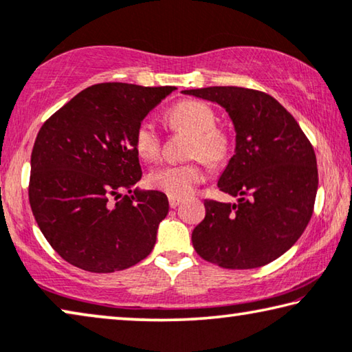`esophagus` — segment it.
<instances>
[{
  "instance_id": "34e87169",
  "label": "esophagus",
  "mask_w": 352,
  "mask_h": 352,
  "mask_svg": "<svg viewBox=\"0 0 352 352\" xmlns=\"http://www.w3.org/2000/svg\"><path fill=\"white\" fill-rule=\"evenodd\" d=\"M182 204V199L180 197H172V196H169V205H170V208H177L178 205Z\"/></svg>"
}]
</instances>
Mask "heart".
<instances>
[{
	"instance_id": "obj_1",
	"label": "heart",
	"mask_w": 352,
	"mask_h": 352,
	"mask_svg": "<svg viewBox=\"0 0 352 352\" xmlns=\"http://www.w3.org/2000/svg\"><path fill=\"white\" fill-rule=\"evenodd\" d=\"M166 122L172 130L191 133L189 156H202L210 163H219L230 150L227 133L216 128V114L199 100H182L166 113ZM135 148L146 161H155L161 153V135L150 120L136 126ZM205 167L200 160L185 164H166L155 169L148 177L150 186L172 197H186L205 180Z\"/></svg>"
}]
</instances>
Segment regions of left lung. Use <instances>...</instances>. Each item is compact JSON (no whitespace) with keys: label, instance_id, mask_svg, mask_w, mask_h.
Segmentation results:
<instances>
[{"label":"left lung","instance_id":"left-lung-1","mask_svg":"<svg viewBox=\"0 0 352 352\" xmlns=\"http://www.w3.org/2000/svg\"><path fill=\"white\" fill-rule=\"evenodd\" d=\"M183 94L221 104L236 131L235 155L217 188L238 202L205 200V219L192 230L194 249L227 270L271 263L298 241L314 213V147L294 117L265 92L213 86Z\"/></svg>","mask_w":352,"mask_h":352}]
</instances>
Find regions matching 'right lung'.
Listing matches in <instances>:
<instances>
[{
  "mask_svg": "<svg viewBox=\"0 0 352 352\" xmlns=\"http://www.w3.org/2000/svg\"><path fill=\"white\" fill-rule=\"evenodd\" d=\"M175 89L94 85L42 125L28 194L43 236L70 265L114 272L152 252L169 202L160 191L133 189L142 177L133 136Z\"/></svg>",
  "mask_w": 352,
  "mask_h": 352,
  "instance_id": "add662e5",
  "label": "right lung"
}]
</instances>
